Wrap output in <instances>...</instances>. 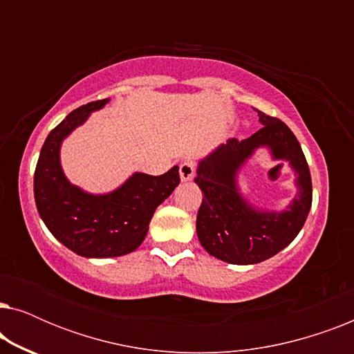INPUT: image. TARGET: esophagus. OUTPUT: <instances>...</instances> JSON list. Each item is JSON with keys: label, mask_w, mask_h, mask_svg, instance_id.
<instances>
[{"label": "esophagus", "mask_w": 354, "mask_h": 354, "mask_svg": "<svg viewBox=\"0 0 354 354\" xmlns=\"http://www.w3.org/2000/svg\"><path fill=\"white\" fill-rule=\"evenodd\" d=\"M178 172H180L182 182H190L192 178L195 177V164L190 162V161H183L180 164V169H178Z\"/></svg>", "instance_id": "esophagus-1"}]
</instances>
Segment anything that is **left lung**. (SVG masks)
Here are the masks:
<instances>
[{
  "mask_svg": "<svg viewBox=\"0 0 354 354\" xmlns=\"http://www.w3.org/2000/svg\"><path fill=\"white\" fill-rule=\"evenodd\" d=\"M258 115L263 129L241 142L227 140L196 167L195 183L205 193L196 216L198 240L229 264H258L282 251L303 229L313 203L311 174L297 137L280 119L261 111ZM259 147L273 160L288 162L297 176V195L282 212L256 208L239 192L238 172Z\"/></svg>",
  "mask_w": 354,
  "mask_h": 354,
  "instance_id": "obj_1",
  "label": "left lung"
}]
</instances>
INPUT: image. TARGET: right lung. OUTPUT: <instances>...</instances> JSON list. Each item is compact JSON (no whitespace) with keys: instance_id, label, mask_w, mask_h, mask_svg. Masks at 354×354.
Masks as SVG:
<instances>
[{"instance_id":"1","label":"right lung","mask_w":354,"mask_h":354,"mask_svg":"<svg viewBox=\"0 0 354 354\" xmlns=\"http://www.w3.org/2000/svg\"><path fill=\"white\" fill-rule=\"evenodd\" d=\"M109 98L72 111L45 140L38 158L33 193L48 230L84 258H115L143 243L156 207L180 183L178 166L162 176L135 172L109 193H88L74 185L61 166V145Z\"/></svg>"}]
</instances>
